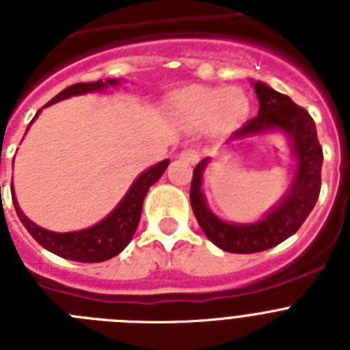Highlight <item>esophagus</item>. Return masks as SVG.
<instances>
[{"label": "esophagus", "mask_w": 350, "mask_h": 350, "mask_svg": "<svg viewBox=\"0 0 350 350\" xmlns=\"http://www.w3.org/2000/svg\"><path fill=\"white\" fill-rule=\"evenodd\" d=\"M180 159L187 161V163H191V165H194V163H198L200 161V152H198V148H184L180 152Z\"/></svg>", "instance_id": "34e87169"}]
</instances>
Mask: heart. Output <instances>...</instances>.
<instances>
[{
    "label": "heart",
    "mask_w": 350,
    "mask_h": 350,
    "mask_svg": "<svg viewBox=\"0 0 350 350\" xmlns=\"http://www.w3.org/2000/svg\"><path fill=\"white\" fill-rule=\"evenodd\" d=\"M170 107L185 126L206 122L213 133L233 131L249 116V100L237 88L187 85L170 96Z\"/></svg>",
    "instance_id": "heart-1"
}]
</instances>
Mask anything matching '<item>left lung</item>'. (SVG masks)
Segmentation results:
<instances>
[{"label":"left lung","mask_w":350,"mask_h":350,"mask_svg":"<svg viewBox=\"0 0 350 350\" xmlns=\"http://www.w3.org/2000/svg\"><path fill=\"white\" fill-rule=\"evenodd\" d=\"M254 89L259 100L258 116L247 120L231 140H242L270 129L287 133L296 159V173L289 191L265 219L252 224H231L219 219L206 206L202 182L208 157L198 163L189 193L193 212L210 242L233 254H252L282 243L299 230L321 193L323 147L317 140V129L310 113L298 107L289 96L273 91L267 83L254 82Z\"/></svg>","instance_id":"8db88e82"}]
</instances>
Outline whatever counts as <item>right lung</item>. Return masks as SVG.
I'll use <instances>...</instances> for the list:
<instances>
[{
	"label": "right lung",
	"mask_w": 350,
	"mask_h": 350,
	"mask_svg": "<svg viewBox=\"0 0 350 350\" xmlns=\"http://www.w3.org/2000/svg\"><path fill=\"white\" fill-rule=\"evenodd\" d=\"M117 83H119L117 79H108L105 82L103 80H98V82L73 83V85L66 88L64 91H61L57 96H54L45 107H49L52 103H57L61 100H66V98H71V96L103 91L108 85H117ZM40 110L36 112V116ZM168 159L161 161L157 165L145 170L142 175H138V178L133 182V185L129 187L126 196L120 200L117 208L108 217H105L103 221L91 226L88 230L70 231V233H54V231L43 230V228L36 226L35 222H31L24 215V212L18 206L17 200H15V194H12V200H14L15 212H17L18 219L24 224V228L29 231L31 237L35 238L43 249L51 250L55 256L70 259V261L101 262L107 261V259H112L113 256L122 252L126 249V245L131 242L133 234H135V231L138 228V222H140L142 205H144L145 194H147L150 185L159 180L161 175L168 168Z\"/></svg>",
	"instance_id": "1"
}]
</instances>
